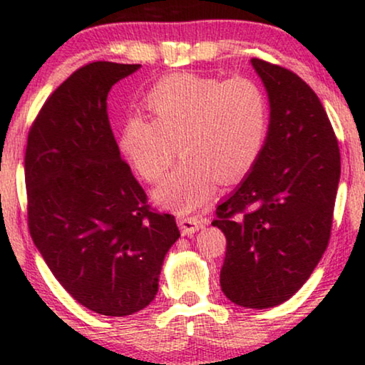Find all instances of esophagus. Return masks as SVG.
I'll list each match as a JSON object with an SVG mask.
<instances>
[{"label": "esophagus", "instance_id": "obj_1", "mask_svg": "<svg viewBox=\"0 0 365 365\" xmlns=\"http://www.w3.org/2000/svg\"><path fill=\"white\" fill-rule=\"evenodd\" d=\"M178 224L179 227H181L182 234H192L206 226V219L197 216H184L178 219Z\"/></svg>", "mask_w": 365, "mask_h": 365}]
</instances>
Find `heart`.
Listing matches in <instances>:
<instances>
[{
	"instance_id": "1",
	"label": "heart",
	"mask_w": 365,
	"mask_h": 365,
	"mask_svg": "<svg viewBox=\"0 0 365 365\" xmlns=\"http://www.w3.org/2000/svg\"><path fill=\"white\" fill-rule=\"evenodd\" d=\"M153 119L128 118L121 151L143 179L159 182L178 154L184 161L156 189L163 206L192 211L207 201L217 179L234 182L261 158L271 128L267 94L246 76L231 79L173 74L146 96Z\"/></svg>"
}]
</instances>
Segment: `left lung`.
Here are the masks:
<instances>
[{"mask_svg": "<svg viewBox=\"0 0 365 365\" xmlns=\"http://www.w3.org/2000/svg\"><path fill=\"white\" fill-rule=\"evenodd\" d=\"M271 104L266 148L212 226L226 236L221 289L249 309L274 307L311 277L331 237L341 178L337 138L321 99L296 73L251 59Z\"/></svg>", "mask_w": 365, "mask_h": 365, "instance_id": "left-lung-1", "label": "left lung"}]
</instances>
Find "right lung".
<instances>
[{
	"instance_id": "1",
	"label": "right lung",
	"mask_w": 365,
	"mask_h": 365,
	"mask_svg": "<svg viewBox=\"0 0 365 365\" xmlns=\"http://www.w3.org/2000/svg\"><path fill=\"white\" fill-rule=\"evenodd\" d=\"M139 68L76 69L39 109L24 154L34 246L81 306L113 317L149 306L179 237L174 216L148 204L109 124V89Z\"/></svg>"
}]
</instances>
